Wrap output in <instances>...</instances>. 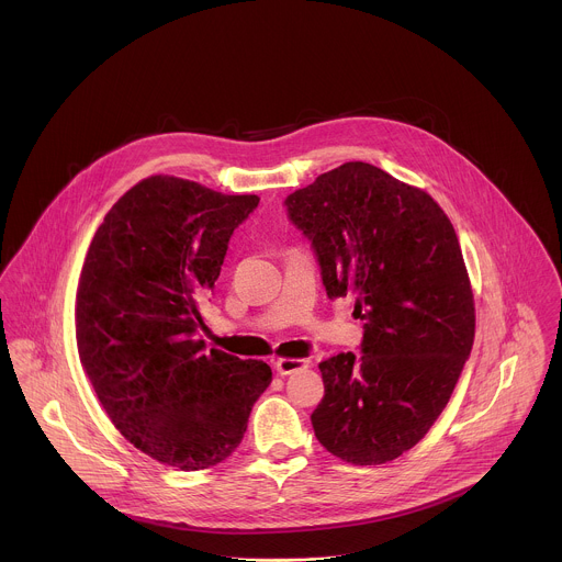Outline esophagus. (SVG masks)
I'll return each instance as SVG.
<instances>
[{"label": "esophagus", "mask_w": 562, "mask_h": 562, "mask_svg": "<svg viewBox=\"0 0 562 562\" xmlns=\"http://www.w3.org/2000/svg\"><path fill=\"white\" fill-rule=\"evenodd\" d=\"M307 368V359H277L274 361V370L281 374V376H288V374H294L299 370H305Z\"/></svg>", "instance_id": "obj_1"}]
</instances>
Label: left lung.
Returning a JSON list of instances; mask_svg holds the SVG:
<instances>
[{
	"label": "left lung",
	"mask_w": 562,
	"mask_h": 562,
	"mask_svg": "<svg viewBox=\"0 0 562 562\" xmlns=\"http://www.w3.org/2000/svg\"><path fill=\"white\" fill-rule=\"evenodd\" d=\"M328 299L355 294L361 352L321 363L322 446L355 465L411 450L450 401L474 344V294L443 210L390 172L346 161L285 199Z\"/></svg>",
	"instance_id": "8db88e82"
}]
</instances>
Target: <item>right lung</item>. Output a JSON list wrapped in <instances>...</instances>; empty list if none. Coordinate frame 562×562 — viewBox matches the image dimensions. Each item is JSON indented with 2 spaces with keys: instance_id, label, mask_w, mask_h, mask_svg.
Listing matches in <instances>:
<instances>
[{
  "instance_id": "add662e5",
  "label": "right lung",
  "mask_w": 562,
  "mask_h": 562,
  "mask_svg": "<svg viewBox=\"0 0 562 562\" xmlns=\"http://www.w3.org/2000/svg\"><path fill=\"white\" fill-rule=\"evenodd\" d=\"M257 203L255 194L147 177L105 214L81 268V368L121 435L183 472L232 457L272 381L268 363L205 352L199 339V303Z\"/></svg>"
}]
</instances>
